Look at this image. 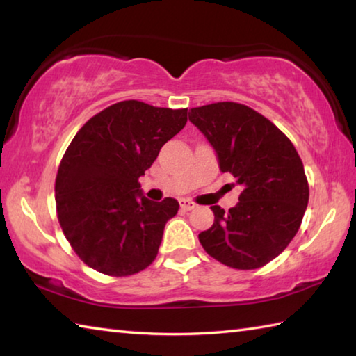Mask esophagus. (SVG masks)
I'll list each match as a JSON object with an SVG mask.
<instances>
[{
  "instance_id": "1",
  "label": "esophagus",
  "mask_w": 356,
  "mask_h": 356,
  "mask_svg": "<svg viewBox=\"0 0 356 356\" xmlns=\"http://www.w3.org/2000/svg\"><path fill=\"white\" fill-rule=\"evenodd\" d=\"M180 207H182L184 210H186V212H188V210L196 209V204L193 202V201H190V200H182V201H180Z\"/></svg>"
}]
</instances>
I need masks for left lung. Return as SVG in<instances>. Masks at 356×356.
I'll use <instances>...</instances> for the list:
<instances>
[{
	"label": "left lung",
	"mask_w": 356,
	"mask_h": 356,
	"mask_svg": "<svg viewBox=\"0 0 356 356\" xmlns=\"http://www.w3.org/2000/svg\"><path fill=\"white\" fill-rule=\"evenodd\" d=\"M188 118L213 146L221 172L243 188L229 212L210 207L215 221L200 234L202 248L227 267H264L287 248L308 206L298 152L273 122L236 102L191 108Z\"/></svg>",
	"instance_id": "1"
}]
</instances>
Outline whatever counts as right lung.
<instances>
[{"label": "right lung", "instance_id": "obj_1", "mask_svg": "<svg viewBox=\"0 0 356 356\" xmlns=\"http://www.w3.org/2000/svg\"><path fill=\"white\" fill-rule=\"evenodd\" d=\"M186 111L124 100L92 116L69 144L56 174V213L91 268L130 276L154 262L179 202L149 201L138 179L185 127Z\"/></svg>", "mask_w": 356, "mask_h": 356}]
</instances>
